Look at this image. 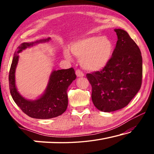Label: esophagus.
<instances>
[{"mask_svg":"<svg viewBox=\"0 0 154 154\" xmlns=\"http://www.w3.org/2000/svg\"><path fill=\"white\" fill-rule=\"evenodd\" d=\"M75 73H76L77 77H83V76H84V74H83V72L82 71H81V70H79V69H77L76 71H75Z\"/></svg>","mask_w":154,"mask_h":154,"instance_id":"obj_1","label":"esophagus"}]
</instances>
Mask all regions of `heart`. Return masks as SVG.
Instances as JSON below:
<instances>
[{"label":"heart","instance_id":"obj_1","mask_svg":"<svg viewBox=\"0 0 154 154\" xmlns=\"http://www.w3.org/2000/svg\"><path fill=\"white\" fill-rule=\"evenodd\" d=\"M71 50L80 60L81 65L90 71H98L104 69L110 61L114 50L112 41L107 36H88L72 43ZM64 56L71 58L65 51Z\"/></svg>","mask_w":154,"mask_h":154}]
</instances>
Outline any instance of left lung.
<instances>
[{"instance_id": "1", "label": "left lung", "mask_w": 154, "mask_h": 154, "mask_svg": "<svg viewBox=\"0 0 154 154\" xmlns=\"http://www.w3.org/2000/svg\"><path fill=\"white\" fill-rule=\"evenodd\" d=\"M116 48L107 65L88 73L92 85V100L98 110L111 112L124 108L139 92L142 84L143 61L137 43L127 32L115 30Z\"/></svg>"}]
</instances>
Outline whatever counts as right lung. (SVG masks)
<instances>
[{
	"instance_id": "add662e5",
	"label": "right lung",
	"mask_w": 154,
	"mask_h": 154,
	"mask_svg": "<svg viewBox=\"0 0 154 154\" xmlns=\"http://www.w3.org/2000/svg\"><path fill=\"white\" fill-rule=\"evenodd\" d=\"M49 40V38L36 42L22 43L18 47V50L15 52L10 68L9 83L12 98L21 110L32 118L49 119L56 118L63 113L68 106V88L77 77L72 67L53 71L45 94L35 101L26 100L17 92L15 85V71L19 57L17 54L28 47Z\"/></svg>"
}]
</instances>
